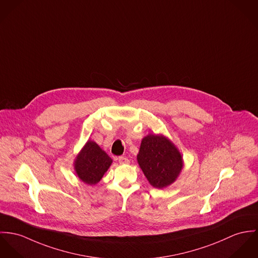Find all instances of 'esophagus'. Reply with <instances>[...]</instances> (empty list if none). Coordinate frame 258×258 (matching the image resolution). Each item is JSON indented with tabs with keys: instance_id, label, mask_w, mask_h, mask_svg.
Wrapping results in <instances>:
<instances>
[{
	"instance_id": "34e87169",
	"label": "esophagus",
	"mask_w": 258,
	"mask_h": 258,
	"mask_svg": "<svg viewBox=\"0 0 258 258\" xmlns=\"http://www.w3.org/2000/svg\"><path fill=\"white\" fill-rule=\"evenodd\" d=\"M118 162H119V164H128L130 160L124 156H119L118 157Z\"/></svg>"
}]
</instances>
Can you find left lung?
Returning a JSON list of instances; mask_svg holds the SVG:
<instances>
[{"label": "left lung", "mask_w": 258, "mask_h": 258, "mask_svg": "<svg viewBox=\"0 0 258 258\" xmlns=\"http://www.w3.org/2000/svg\"><path fill=\"white\" fill-rule=\"evenodd\" d=\"M137 159L149 184L157 189L173 184L184 166L181 152L163 135L144 137Z\"/></svg>", "instance_id": "left-lung-1"}]
</instances>
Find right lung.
I'll list each match as a JSON object with an SVG mask.
<instances>
[{
  "instance_id": "obj_1",
  "label": "right lung",
  "mask_w": 258,
  "mask_h": 258,
  "mask_svg": "<svg viewBox=\"0 0 258 258\" xmlns=\"http://www.w3.org/2000/svg\"><path fill=\"white\" fill-rule=\"evenodd\" d=\"M112 158L95 142L89 140L74 159V170L88 185H96L112 165Z\"/></svg>"
}]
</instances>
